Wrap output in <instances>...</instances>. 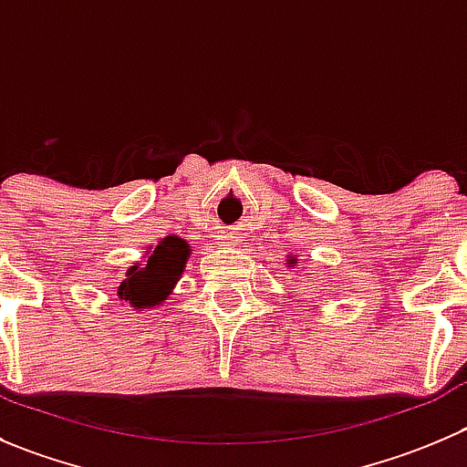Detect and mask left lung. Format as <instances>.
<instances>
[{"instance_id":"8db88e82","label":"left lung","mask_w":467,"mask_h":467,"mask_svg":"<svg viewBox=\"0 0 467 467\" xmlns=\"http://www.w3.org/2000/svg\"><path fill=\"white\" fill-rule=\"evenodd\" d=\"M286 261H288V264H297V259H296V256H288Z\"/></svg>"}]
</instances>
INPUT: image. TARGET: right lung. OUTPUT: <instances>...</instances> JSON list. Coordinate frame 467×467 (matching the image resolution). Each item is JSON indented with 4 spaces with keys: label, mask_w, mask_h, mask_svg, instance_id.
<instances>
[{
    "label": "right lung",
    "mask_w": 467,
    "mask_h": 467,
    "mask_svg": "<svg viewBox=\"0 0 467 467\" xmlns=\"http://www.w3.org/2000/svg\"><path fill=\"white\" fill-rule=\"evenodd\" d=\"M190 245L179 236L158 241L144 264L130 265L119 286V297L144 312L167 300L188 264Z\"/></svg>",
    "instance_id": "obj_1"
}]
</instances>
